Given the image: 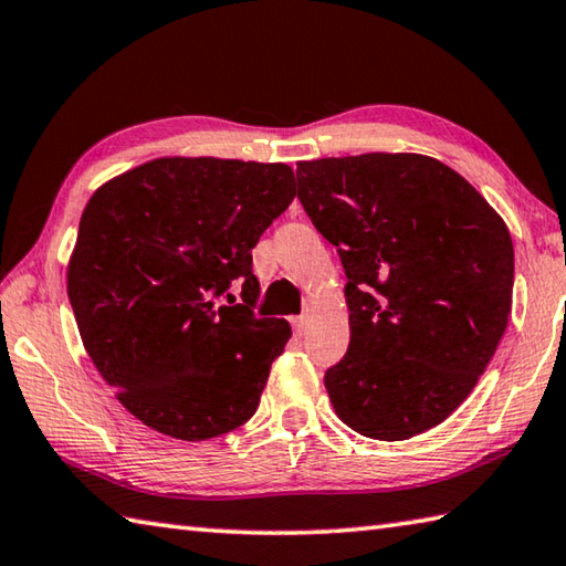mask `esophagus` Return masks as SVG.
<instances>
[{
    "instance_id": "esophagus-1",
    "label": "esophagus",
    "mask_w": 566,
    "mask_h": 566,
    "mask_svg": "<svg viewBox=\"0 0 566 566\" xmlns=\"http://www.w3.org/2000/svg\"><path fill=\"white\" fill-rule=\"evenodd\" d=\"M290 322H292V326H294V332L302 336V334L306 332V326H310V316H306V314H300V316H292Z\"/></svg>"
}]
</instances>
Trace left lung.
Wrapping results in <instances>:
<instances>
[{"label": "left lung", "mask_w": 566, "mask_h": 566, "mask_svg": "<svg viewBox=\"0 0 566 566\" xmlns=\"http://www.w3.org/2000/svg\"><path fill=\"white\" fill-rule=\"evenodd\" d=\"M296 185L348 280V352L324 376L336 416L376 440L443 423L507 328L505 220L460 172L418 153L302 160Z\"/></svg>", "instance_id": "left-lung-1"}]
</instances>
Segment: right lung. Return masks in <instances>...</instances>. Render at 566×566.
Returning a JSON list of instances; mask_svg holds the SVG:
<instances>
[{"mask_svg": "<svg viewBox=\"0 0 566 566\" xmlns=\"http://www.w3.org/2000/svg\"><path fill=\"white\" fill-rule=\"evenodd\" d=\"M284 163L156 158L91 195L66 270L81 342L120 406L178 440L254 416L292 328L256 318L252 248L294 200ZM243 280L244 305L213 300Z\"/></svg>", "mask_w": 566, "mask_h": 566, "instance_id": "obj_1", "label": "right lung"}]
</instances>
